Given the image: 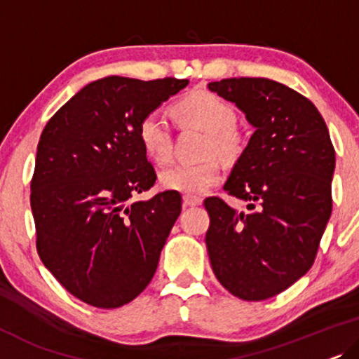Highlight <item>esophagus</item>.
<instances>
[{
	"instance_id": "34e87169",
	"label": "esophagus",
	"mask_w": 359,
	"mask_h": 359,
	"mask_svg": "<svg viewBox=\"0 0 359 359\" xmlns=\"http://www.w3.org/2000/svg\"><path fill=\"white\" fill-rule=\"evenodd\" d=\"M201 203H203V200H201L200 196H189V195L184 196L185 206H200Z\"/></svg>"
}]
</instances>
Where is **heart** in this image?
<instances>
[{"label":"heart","instance_id":"1","mask_svg":"<svg viewBox=\"0 0 359 359\" xmlns=\"http://www.w3.org/2000/svg\"><path fill=\"white\" fill-rule=\"evenodd\" d=\"M180 120L194 125L206 133L203 156H218L223 161H236L242 153V140L236 131V110L218 95L198 90L187 95L175 105ZM138 140L146 156L163 164L170 159V127L161 112H151L141 118ZM221 165L208 158L196 164H175L159 174V185L164 190L179 191L189 196H198L208 191L221 180Z\"/></svg>","mask_w":359,"mask_h":359}]
</instances>
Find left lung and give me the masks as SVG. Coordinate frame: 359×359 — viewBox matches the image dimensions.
I'll use <instances>...</instances> for the list:
<instances>
[{
	"label": "left lung",
	"mask_w": 359,
	"mask_h": 359,
	"mask_svg": "<svg viewBox=\"0 0 359 359\" xmlns=\"http://www.w3.org/2000/svg\"><path fill=\"white\" fill-rule=\"evenodd\" d=\"M255 128L224 190L244 200L237 211L218 196L205 200L211 269L244 301L273 297L314 264L332 215L335 149L316 105L266 78H231L208 84Z\"/></svg>",
	"instance_id": "left-lung-1"
}]
</instances>
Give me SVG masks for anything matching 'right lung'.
Here are the masks:
<instances>
[{"mask_svg": "<svg viewBox=\"0 0 359 359\" xmlns=\"http://www.w3.org/2000/svg\"><path fill=\"white\" fill-rule=\"evenodd\" d=\"M187 84L175 78L93 81L45 125L30 182L37 252L86 304H128L156 273L182 198L168 190L130 201L156 182L138 125Z\"/></svg>", "mask_w": 359, "mask_h": 359, "instance_id": "right-lung-1", "label": "right lung"}]
</instances>
